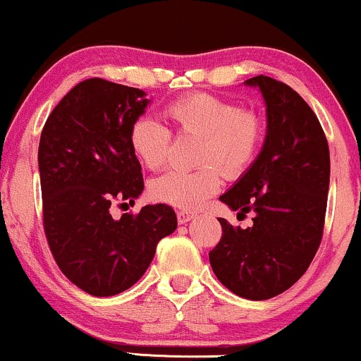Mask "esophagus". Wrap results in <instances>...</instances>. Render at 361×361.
<instances>
[{"instance_id": "esophagus-1", "label": "esophagus", "mask_w": 361, "mask_h": 361, "mask_svg": "<svg viewBox=\"0 0 361 361\" xmlns=\"http://www.w3.org/2000/svg\"><path fill=\"white\" fill-rule=\"evenodd\" d=\"M176 215H178V222H180V224H186V222L192 221V219L197 217V214L188 212V210H180V212H178Z\"/></svg>"}]
</instances>
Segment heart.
<instances>
[{"instance_id":"1","label":"heart","mask_w":361,"mask_h":361,"mask_svg":"<svg viewBox=\"0 0 361 361\" xmlns=\"http://www.w3.org/2000/svg\"><path fill=\"white\" fill-rule=\"evenodd\" d=\"M166 115L180 134L198 137L193 171L169 169L151 183V195L176 209H198L221 186V173L227 178L243 175L255 161L264 135L259 115L239 110L233 102L209 93H192L166 106ZM171 132L163 122L142 115L132 122L128 144L135 157L149 169L166 163Z\"/></svg>"}]
</instances>
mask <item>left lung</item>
Returning <instances> with one entry per match:
<instances>
[{
    "label": "left lung",
    "mask_w": 361,
    "mask_h": 361,
    "mask_svg": "<svg viewBox=\"0 0 361 361\" xmlns=\"http://www.w3.org/2000/svg\"><path fill=\"white\" fill-rule=\"evenodd\" d=\"M267 105L263 147L239 180L221 195L241 229L219 219L221 243L209 252L219 281L235 295L267 300L304 275L322 239L329 190V147L312 109L297 91L268 76L244 81Z\"/></svg>",
    "instance_id": "obj_1"
}]
</instances>
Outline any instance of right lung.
I'll return each mask as SVG.
<instances>
[{
	"label": "right lung",
	"mask_w": 361,
	"mask_h": 361,
	"mask_svg": "<svg viewBox=\"0 0 361 361\" xmlns=\"http://www.w3.org/2000/svg\"><path fill=\"white\" fill-rule=\"evenodd\" d=\"M149 103L146 91L91 78L57 103L40 135L45 235L61 271L90 295L130 288L157 243L176 231L175 210L164 204L110 214L111 204L134 202L144 190L128 130Z\"/></svg>",
	"instance_id": "right-lung-1"
}]
</instances>
